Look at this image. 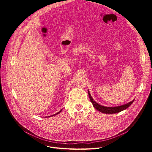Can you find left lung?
<instances>
[{
    "label": "left lung",
    "instance_id": "obj_1",
    "mask_svg": "<svg viewBox=\"0 0 152 152\" xmlns=\"http://www.w3.org/2000/svg\"><path fill=\"white\" fill-rule=\"evenodd\" d=\"M88 94H89V97H90V101L91 102V103L93 104L94 107L97 109L98 111H99L102 113H118L122 110H124L126 109L127 108H128L132 104V103L134 102L133 100L131 102L127 103L124 105H120V106H118V107H105V106H102L101 105H99V104H97V102H96L94 99L92 98L90 92L88 91Z\"/></svg>",
    "mask_w": 152,
    "mask_h": 152
}]
</instances>
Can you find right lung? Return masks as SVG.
Listing matches in <instances>:
<instances>
[{
	"mask_svg": "<svg viewBox=\"0 0 152 152\" xmlns=\"http://www.w3.org/2000/svg\"><path fill=\"white\" fill-rule=\"evenodd\" d=\"M61 110H60V111H59V112H58V113H56V114H55V115H57V114H58V113H60V112H61ZM52 116H53V115H52Z\"/></svg>",
	"mask_w": 152,
	"mask_h": 152,
	"instance_id": "1",
	"label": "right lung"
}]
</instances>
